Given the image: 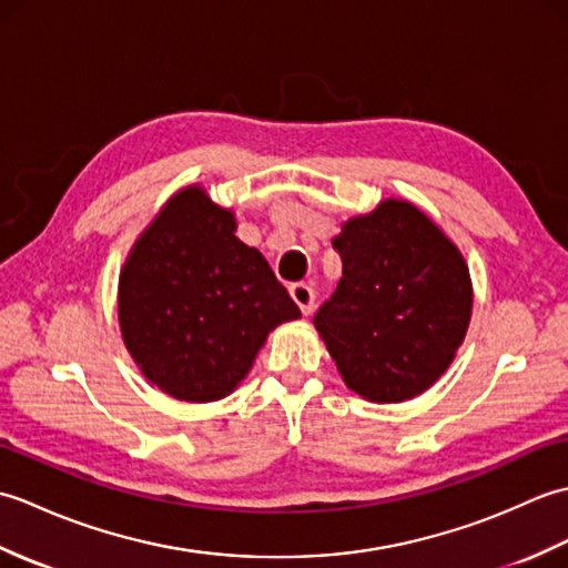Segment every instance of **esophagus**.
Wrapping results in <instances>:
<instances>
[{"label":"esophagus","mask_w":568,"mask_h":568,"mask_svg":"<svg viewBox=\"0 0 568 568\" xmlns=\"http://www.w3.org/2000/svg\"><path fill=\"white\" fill-rule=\"evenodd\" d=\"M287 293H291L293 303L303 310V315H310L312 307H315V291H312V287L305 283H293L291 287H287Z\"/></svg>","instance_id":"obj_1"}]
</instances>
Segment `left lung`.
<instances>
[{"instance_id": "obj_1", "label": "left lung", "mask_w": 568, "mask_h": 568, "mask_svg": "<svg viewBox=\"0 0 568 568\" xmlns=\"http://www.w3.org/2000/svg\"><path fill=\"white\" fill-rule=\"evenodd\" d=\"M332 244L342 281L315 315V329L364 400H413L464 344L474 310L464 253L417 204L397 197L346 220Z\"/></svg>"}]
</instances>
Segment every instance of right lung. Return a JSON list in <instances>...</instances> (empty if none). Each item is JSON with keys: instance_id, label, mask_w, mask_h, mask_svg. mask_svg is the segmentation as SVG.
<instances>
[{"instance_id": "1", "label": "right lung", "mask_w": 568, "mask_h": 568, "mask_svg": "<svg viewBox=\"0 0 568 568\" xmlns=\"http://www.w3.org/2000/svg\"><path fill=\"white\" fill-rule=\"evenodd\" d=\"M234 232L236 214L187 185L143 229L119 271L126 352L175 400L234 393L268 334L300 317L263 253Z\"/></svg>"}]
</instances>
